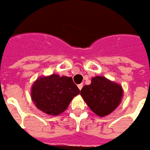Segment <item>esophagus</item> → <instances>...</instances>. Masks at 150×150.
Instances as JSON below:
<instances>
[{
    "label": "esophagus",
    "instance_id": "esophagus-1",
    "mask_svg": "<svg viewBox=\"0 0 150 150\" xmlns=\"http://www.w3.org/2000/svg\"><path fill=\"white\" fill-rule=\"evenodd\" d=\"M78 88H79V90L82 89V88H83V84H82V83H80V84H79V85H78Z\"/></svg>",
    "mask_w": 150,
    "mask_h": 150
}]
</instances>
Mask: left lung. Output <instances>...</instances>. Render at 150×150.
<instances>
[{
  "label": "left lung",
  "instance_id": "obj_1",
  "mask_svg": "<svg viewBox=\"0 0 150 150\" xmlns=\"http://www.w3.org/2000/svg\"><path fill=\"white\" fill-rule=\"evenodd\" d=\"M80 94L93 112L102 117L118 107L122 99V88L103 76H96L92 79L89 85L83 87Z\"/></svg>",
  "mask_w": 150,
  "mask_h": 150
}]
</instances>
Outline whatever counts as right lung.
Returning <instances> with one entry per match:
<instances>
[{
    "label": "right lung",
    "instance_id": "add662e5",
    "mask_svg": "<svg viewBox=\"0 0 150 150\" xmlns=\"http://www.w3.org/2000/svg\"><path fill=\"white\" fill-rule=\"evenodd\" d=\"M80 93L71 77L53 75L39 78L31 88V99L35 106L48 115L64 112L73 97Z\"/></svg>",
    "mask_w": 150,
    "mask_h": 150
}]
</instances>
